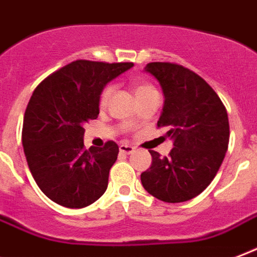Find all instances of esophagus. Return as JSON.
I'll use <instances>...</instances> for the list:
<instances>
[{
	"label": "esophagus",
	"instance_id": "esophagus-1",
	"mask_svg": "<svg viewBox=\"0 0 257 257\" xmlns=\"http://www.w3.org/2000/svg\"><path fill=\"white\" fill-rule=\"evenodd\" d=\"M134 150H135L134 147L130 146V145H120V146H119V151H120L122 154H127V156L133 154Z\"/></svg>",
	"mask_w": 257,
	"mask_h": 257
}]
</instances>
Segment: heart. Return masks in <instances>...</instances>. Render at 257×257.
Instances as JSON below:
<instances>
[{"label": "heart", "instance_id": "heart-1", "mask_svg": "<svg viewBox=\"0 0 257 257\" xmlns=\"http://www.w3.org/2000/svg\"><path fill=\"white\" fill-rule=\"evenodd\" d=\"M135 87V95L137 97L138 96H142L145 93H149V92H156V88L153 87L151 84L149 83H142V81H137L134 84ZM114 92V85L112 84H107L104 88L101 89V93H100V97H99V103H100L101 107L107 106V103L110 101V97Z\"/></svg>", "mask_w": 257, "mask_h": 257}]
</instances>
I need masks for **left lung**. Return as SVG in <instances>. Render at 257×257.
<instances>
[{
  "label": "left lung",
  "mask_w": 257,
  "mask_h": 257,
  "mask_svg": "<svg viewBox=\"0 0 257 257\" xmlns=\"http://www.w3.org/2000/svg\"><path fill=\"white\" fill-rule=\"evenodd\" d=\"M145 71L160 81L164 108L158 127L173 139L169 157L154 150L141 174L143 188L165 202H184L204 192L221 166L229 143V122L221 99L190 69L173 63H149Z\"/></svg>",
  "instance_id": "obj_1"
}]
</instances>
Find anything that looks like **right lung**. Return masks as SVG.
Wrapping results in <instances>:
<instances>
[{"label": "right lung", "mask_w": 257, "mask_h": 257, "mask_svg": "<svg viewBox=\"0 0 257 257\" xmlns=\"http://www.w3.org/2000/svg\"><path fill=\"white\" fill-rule=\"evenodd\" d=\"M133 65L72 61L33 91L24 115V153L36 184L53 202L84 208L106 192L119 147L108 141L85 150L83 126L97 118L101 89Z\"/></svg>", "instance_id": "obj_1"}]
</instances>
